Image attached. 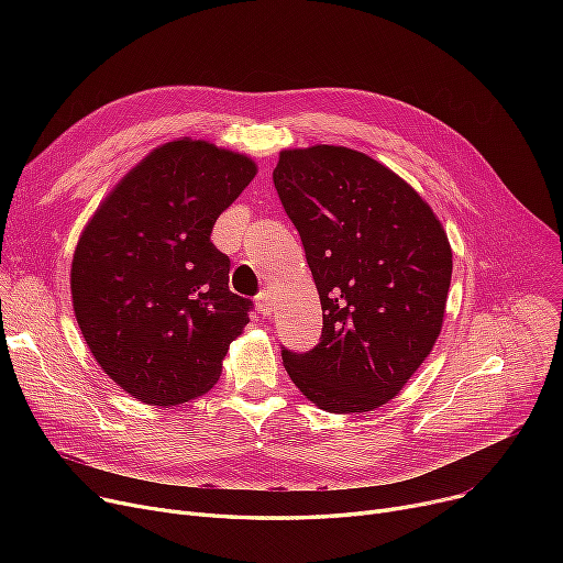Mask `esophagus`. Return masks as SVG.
Returning <instances> with one entry per match:
<instances>
[{"instance_id": "34e87169", "label": "esophagus", "mask_w": 563, "mask_h": 563, "mask_svg": "<svg viewBox=\"0 0 563 563\" xmlns=\"http://www.w3.org/2000/svg\"><path fill=\"white\" fill-rule=\"evenodd\" d=\"M255 306H257V312H260L262 317H272V314H274V297H272V289H262V291L257 294Z\"/></svg>"}]
</instances>
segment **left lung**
<instances>
[{
	"mask_svg": "<svg viewBox=\"0 0 563 563\" xmlns=\"http://www.w3.org/2000/svg\"><path fill=\"white\" fill-rule=\"evenodd\" d=\"M274 185L323 312L312 351L283 349L289 378L329 412L388 404L442 329L452 283L445 228L397 173L344 145L280 151Z\"/></svg>",
	"mask_w": 563,
	"mask_h": 563,
	"instance_id": "obj_1",
	"label": "left lung"
}]
</instances>
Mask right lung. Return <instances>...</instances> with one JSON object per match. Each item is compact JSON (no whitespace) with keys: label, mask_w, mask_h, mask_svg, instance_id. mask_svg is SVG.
Returning <instances> with one entry per match:
<instances>
[{"label":"right lung","mask_w":563,"mask_h":563,"mask_svg":"<svg viewBox=\"0 0 563 563\" xmlns=\"http://www.w3.org/2000/svg\"><path fill=\"white\" fill-rule=\"evenodd\" d=\"M257 164L210 141L175 139L123 175L79 234L70 291L104 374L134 399L177 406L210 390L251 301L228 287L210 240Z\"/></svg>","instance_id":"1"}]
</instances>
